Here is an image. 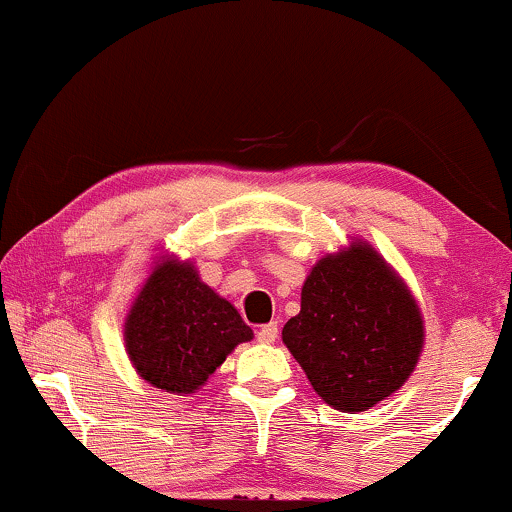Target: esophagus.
<instances>
[{
    "label": "esophagus",
    "mask_w": 512,
    "mask_h": 512,
    "mask_svg": "<svg viewBox=\"0 0 512 512\" xmlns=\"http://www.w3.org/2000/svg\"><path fill=\"white\" fill-rule=\"evenodd\" d=\"M256 337H258V342H261V344H275L277 337H280V327H277V323L263 325L261 330H258Z\"/></svg>",
    "instance_id": "esophagus-1"
}]
</instances>
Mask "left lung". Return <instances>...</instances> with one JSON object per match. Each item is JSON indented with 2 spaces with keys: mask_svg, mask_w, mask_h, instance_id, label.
I'll list each match as a JSON object with an SVG mask.
<instances>
[{
  "mask_svg": "<svg viewBox=\"0 0 512 512\" xmlns=\"http://www.w3.org/2000/svg\"><path fill=\"white\" fill-rule=\"evenodd\" d=\"M282 342L320 399L342 413H361L413 375L425 320L380 251L353 239L311 268L301 311L282 327Z\"/></svg>",
  "mask_w": 512,
  "mask_h": 512,
  "instance_id": "1",
  "label": "left lung"
}]
</instances>
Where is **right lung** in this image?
Wrapping results in <instances>:
<instances>
[{"mask_svg": "<svg viewBox=\"0 0 512 512\" xmlns=\"http://www.w3.org/2000/svg\"><path fill=\"white\" fill-rule=\"evenodd\" d=\"M125 351L137 375L175 396L197 394L237 344L254 330L237 308L201 282L192 261L156 258L123 323Z\"/></svg>", "mask_w": 512, "mask_h": 512, "instance_id": "obj_1", "label": "right lung"}]
</instances>
